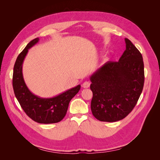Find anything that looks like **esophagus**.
I'll list each match as a JSON object with an SVG mask.
<instances>
[{"label": "esophagus", "instance_id": "obj_1", "mask_svg": "<svg viewBox=\"0 0 160 160\" xmlns=\"http://www.w3.org/2000/svg\"><path fill=\"white\" fill-rule=\"evenodd\" d=\"M89 86H90V83L88 81L84 82L83 85H82V87H83V88H89Z\"/></svg>", "mask_w": 160, "mask_h": 160}]
</instances>
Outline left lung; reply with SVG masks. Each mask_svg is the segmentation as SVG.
Instances as JSON below:
<instances>
[{
  "label": "left lung",
  "instance_id": "1",
  "mask_svg": "<svg viewBox=\"0 0 160 160\" xmlns=\"http://www.w3.org/2000/svg\"><path fill=\"white\" fill-rule=\"evenodd\" d=\"M126 49L119 61H108L90 77L93 92L91 109L101 122H115L132 111L144 83L143 57L128 38Z\"/></svg>",
  "mask_w": 160,
  "mask_h": 160
}]
</instances>
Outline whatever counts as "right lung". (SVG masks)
Instances as JSON below:
<instances>
[{"label": "right lung", "mask_w": 160, "mask_h": 160, "mask_svg": "<svg viewBox=\"0 0 160 160\" xmlns=\"http://www.w3.org/2000/svg\"><path fill=\"white\" fill-rule=\"evenodd\" d=\"M38 41L39 38H36L28 42L18 55L14 66L12 87L16 98L28 117L39 123H55L64 118L70 101L78 93L81 85H77L49 98H41L28 89L23 78L22 64L28 49Z\"/></svg>", "instance_id": "right-lung-1"}]
</instances>
